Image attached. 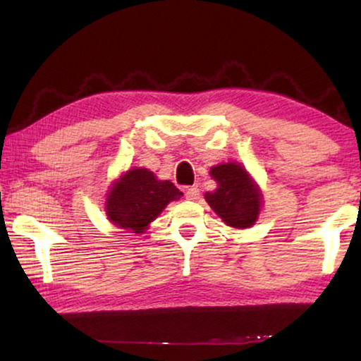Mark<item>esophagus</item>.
<instances>
[{"label":"esophagus","mask_w":361,"mask_h":361,"mask_svg":"<svg viewBox=\"0 0 361 361\" xmlns=\"http://www.w3.org/2000/svg\"><path fill=\"white\" fill-rule=\"evenodd\" d=\"M185 195H186V199H189V200L199 199L200 189H199L197 186H188V188L185 189Z\"/></svg>","instance_id":"1"}]
</instances>
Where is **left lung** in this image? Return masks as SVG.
<instances>
[{"label": "left lung", "instance_id": "obj_1", "mask_svg": "<svg viewBox=\"0 0 361 361\" xmlns=\"http://www.w3.org/2000/svg\"><path fill=\"white\" fill-rule=\"evenodd\" d=\"M210 175L216 180L218 188L205 192L207 202L228 226L250 228L258 218L261 194L245 169L235 162L219 164L212 167Z\"/></svg>", "mask_w": 361, "mask_h": 361}]
</instances>
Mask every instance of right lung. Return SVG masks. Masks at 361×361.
Masks as SVG:
<instances>
[{
  "label": "right lung",
  "instance_id": "obj_1",
  "mask_svg": "<svg viewBox=\"0 0 361 361\" xmlns=\"http://www.w3.org/2000/svg\"><path fill=\"white\" fill-rule=\"evenodd\" d=\"M180 195L183 194L173 183L156 180L154 173L146 169H133L122 175L109 191L106 215L119 228L140 234L170 200Z\"/></svg>",
  "mask_w": 361,
  "mask_h": 361
}]
</instances>
